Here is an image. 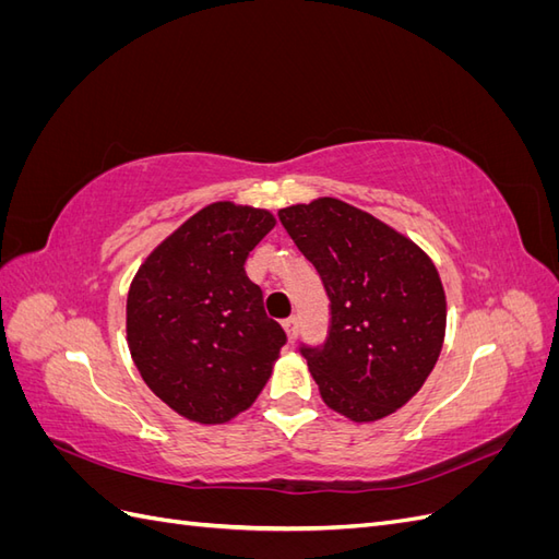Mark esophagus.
Wrapping results in <instances>:
<instances>
[{"mask_svg": "<svg viewBox=\"0 0 559 559\" xmlns=\"http://www.w3.org/2000/svg\"><path fill=\"white\" fill-rule=\"evenodd\" d=\"M284 331H286V337H289V343H296V335H298V317H289L284 319Z\"/></svg>", "mask_w": 559, "mask_h": 559, "instance_id": "1", "label": "esophagus"}]
</instances>
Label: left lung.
I'll use <instances>...</instances> for the list:
<instances>
[{
  "label": "left lung",
  "instance_id": "1",
  "mask_svg": "<svg viewBox=\"0 0 559 559\" xmlns=\"http://www.w3.org/2000/svg\"><path fill=\"white\" fill-rule=\"evenodd\" d=\"M329 296V335L300 345L329 408L373 421L408 403L445 335V294L431 259L376 216L335 198L277 212Z\"/></svg>",
  "mask_w": 559,
  "mask_h": 559
}]
</instances>
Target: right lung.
Here are the masks:
<instances>
[{
  "instance_id": "right-lung-1",
  "label": "right lung",
  "mask_w": 559,
  "mask_h": 559,
  "mask_svg": "<svg viewBox=\"0 0 559 559\" xmlns=\"http://www.w3.org/2000/svg\"><path fill=\"white\" fill-rule=\"evenodd\" d=\"M265 210L214 202L179 226L138 270L128 347L160 401L200 425H224L257 401L286 333L245 273L273 230Z\"/></svg>"
}]
</instances>
